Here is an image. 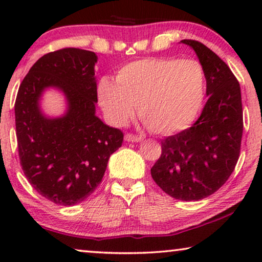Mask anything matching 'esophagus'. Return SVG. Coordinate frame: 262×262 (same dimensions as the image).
<instances>
[{
	"label": "esophagus",
	"mask_w": 262,
	"mask_h": 262,
	"mask_svg": "<svg viewBox=\"0 0 262 262\" xmlns=\"http://www.w3.org/2000/svg\"><path fill=\"white\" fill-rule=\"evenodd\" d=\"M125 141L126 142H142L143 141V137L142 136H136V135H132V134H126L125 135Z\"/></svg>",
	"instance_id": "esophagus-1"
}]
</instances>
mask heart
<instances>
[{
    "label": "heart",
    "instance_id": "obj_1",
    "mask_svg": "<svg viewBox=\"0 0 262 262\" xmlns=\"http://www.w3.org/2000/svg\"><path fill=\"white\" fill-rule=\"evenodd\" d=\"M202 64L193 59L144 58L124 66L116 81L102 77L98 95L103 112L116 126L135 114L152 132L174 135L187 128L198 116L205 96Z\"/></svg>",
    "mask_w": 262,
    "mask_h": 262
}]
</instances>
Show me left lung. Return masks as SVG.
I'll return each instance as SVG.
<instances>
[{
    "label": "left lung",
    "mask_w": 262,
    "mask_h": 262,
    "mask_svg": "<svg viewBox=\"0 0 262 262\" xmlns=\"http://www.w3.org/2000/svg\"><path fill=\"white\" fill-rule=\"evenodd\" d=\"M180 42L198 56L209 99L191 127L162 141L151 177L173 198L196 202L220 189L237 163L243 132L241 88L230 68L207 46L191 39Z\"/></svg>",
    "instance_id": "left-lung-1"
}]
</instances>
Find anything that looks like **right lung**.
<instances>
[{
    "instance_id": "right-lung-1",
    "label": "right lung",
    "mask_w": 262,
    "mask_h": 262,
    "mask_svg": "<svg viewBox=\"0 0 262 262\" xmlns=\"http://www.w3.org/2000/svg\"><path fill=\"white\" fill-rule=\"evenodd\" d=\"M98 56L68 48L46 53L21 82L15 101L20 164L35 191L50 202L71 206L87 199L101 182L110 156L124 135L95 114ZM66 99L62 116L42 112L48 89Z\"/></svg>"
}]
</instances>
